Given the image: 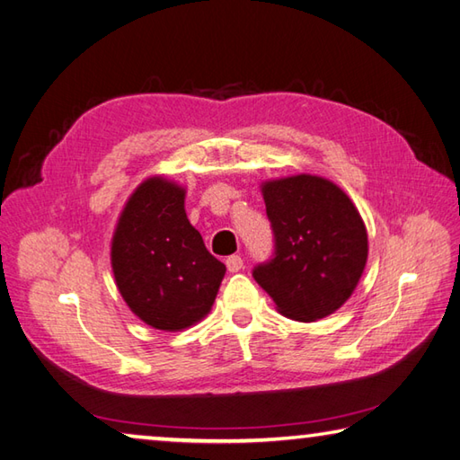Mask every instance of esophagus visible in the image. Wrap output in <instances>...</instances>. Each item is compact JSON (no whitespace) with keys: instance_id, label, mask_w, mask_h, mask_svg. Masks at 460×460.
Here are the masks:
<instances>
[{"instance_id":"esophagus-1","label":"esophagus","mask_w":460,"mask_h":460,"mask_svg":"<svg viewBox=\"0 0 460 460\" xmlns=\"http://www.w3.org/2000/svg\"><path fill=\"white\" fill-rule=\"evenodd\" d=\"M225 265H227L229 273H237V271H241V267H243V259H241L239 255H231V257H227Z\"/></svg>"}]
</instances>
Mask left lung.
Segmentation results:
<instances>
[{
    "label": "left lung",
    "instance_id": "1",
    "mask_svg": "<svg viewBox=\"0 0 460 460\" xmlns=\"http://www.w3.org/2000/svg\"><path fill=\"white\" fill-rule=\"evenodd\" d=\"M275 235V257L255 281L281 315L317 322L344 305L368 261V231L344 190L317 174L261 182Z\"/></svg>",
    "mask_w": 460,
    "mask_h": 460
}]
</instances>
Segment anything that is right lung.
Segmentation results:
<instances>
[{
	"mask_svg": "<svg viewBox=\"0 0 460 460\" xmlns=\"http://www.w3.org/2000/svg\"><path fill=\"white\" fill-rule=\"evenodd\" d=\"M187 189L153 174L116 221L111 263L130 312L163 332L190 328L211 312L225 265L207 252L185 211Z\"/></svg>",
	"mask_w": 460,
	"mask_h": 460,
	"instance_id": "1",
	"label": "right lung"
}]
</instances>
